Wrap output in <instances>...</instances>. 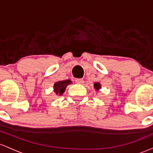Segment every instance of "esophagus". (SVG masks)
I'll return each mask as SVG.
<instances>
[{
    "label": "esophagus",
    "instance_id": "34e87169",
    "mask_svg": "<svg viewBox=\"0 0 153 153\" xmlns=\"http://www.w3.org/2000/svg\"><path fill=\"white\" fill-rule=\"evenodd\" d=\"M75 82L77 84H83L84 83V79H76Z\"/></svg>",
    "mask_w": 153,
    "mask_h": 153
}]
</instances>
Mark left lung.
Returning <instances> with one entry per match:
<instances>
[{
    "label": "left lung",
    "instance_id": "left-lung-1",
    "mask_svg": "<svg viewBox=\"0 0 153 153\" xmlns=\"http://www.w3.org/2000/svg\"><path fill=\"white\" fill-rule=\"evenodd\" d=\"M94 87H95L96 90H100V85L98 82H97V83L94 84Z\"/></svg>",
    "mask_w": 153,
    "mask_h": 153
}]
</instances>
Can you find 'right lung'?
<instances>
[{"mask_svg": "<svg viewBox=\"0 0 153 153\" xmlns=\"http://www.w3.org/2000/svg\"><path fill=\"white\" fill-rule=\"evenodd\" d=\"M70 80H64V81L56 82L54 85V92H56V95H61L63 92H65L66 87L71 84Z\"/></svg>", "mask_w": 153, "mask_h": 153, "instance_id": "add662e5", "label": "right lung"}]
</instances>
